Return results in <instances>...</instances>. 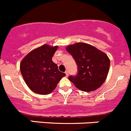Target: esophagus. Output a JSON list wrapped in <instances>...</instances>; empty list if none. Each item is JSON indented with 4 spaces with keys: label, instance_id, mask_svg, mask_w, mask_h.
<instances>
[{
    "label": "esophagus",
    "instance_id": "obj_1",
    "mask_svg": "<svg viewBox=\"0 0 131 131\" xmlns=\"http://www.w3.org/2000/svg\"><path fill=\"white\" fill-rule=\"evenodd\" d=\"M65 73H66V76H67V77H68V76L69 75V73H68V71H66L65 72Z\"/></svg>",
    "mask_w": 131,
    "mask_h": 131
}]
</instances>
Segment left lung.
Here are the masks:
<instances>
[{"label":"left lung","mask_w":131,"mask_h":131,"mask_svg":"<svg viewBox=\"0 0 131 131\" xmlns=\"http://www.w3.org/2000/svg\"><path fill=\"white\" fill-rule=\"evenodd\" d=\"M66 50L75 60L78 73L69 80L76 88L85 92L98 89L107 77L110 60L105 53L92 45L78 42L68 46Z\"/></svg>","instance_id":"8db88e82"}]
</instances>
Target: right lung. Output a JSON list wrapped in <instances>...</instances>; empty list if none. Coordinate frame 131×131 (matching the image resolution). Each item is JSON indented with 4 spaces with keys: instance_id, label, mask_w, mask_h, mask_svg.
<instances>
[{
    "instance_id": "1",
    "label": "right lung",
    "mask_w": 131,
    "mask_h": 131,
    "mask_svg": "<svg viewBox=\"0 0 131 131\" xmlns=\"http://www.w3.org/2000/svg\"><path fill=\"white\" fill-rule=\"evenodd\" d=\"M57 49V46L44 44L29 52L21 61V74L26 85L35 93L49 94L66 76L52 60Z\"/></svg>"
}]
</instances>
